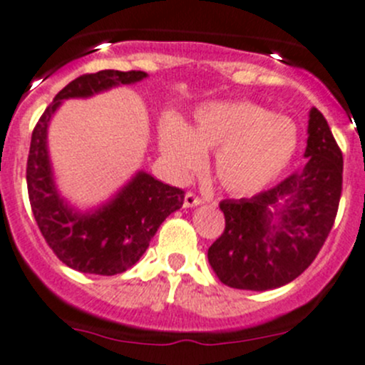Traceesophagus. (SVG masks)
<instances>
[{"instance_id": "1", "label": "esophagus", "mask_w": 365, "mask_h": 365, "mask_svg": "<svg viewBox=\"0 0 365 365\" xmlns=\"http://www.w3.org/2000/svg\"><path fill=\"white\" fill-rule=\"evenodd\" d=\"M200 205H203V200H201L200 196H196V194L187 192L185 197H183V206H185V208H194V206Z\"/></svg>"}]
</instances>
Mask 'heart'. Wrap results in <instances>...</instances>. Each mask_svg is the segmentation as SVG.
Here are the masks:
<instances>
[{
  "label": "heart",
  "instance_id": "heart-1",
  "mask_svg": "<svg viewBox=\"0 0 365 365\" xmlns=\"http://www.w3.org/2000/svg\"><path fill=\"white\" fill-rule=\"evenodd\" d=\"M159 143L180 175L197 171L205 152L215 150L220 183L233 192L252 194L288 168L297 152L298 132L288 118L252 102H212L197 109L192 128L178 118L165 116Z\"/></svg>",
  "mask_w": 365,
  "mask_h": 365
}]
</instances>
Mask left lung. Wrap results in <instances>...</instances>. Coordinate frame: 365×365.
Wrapping results in <instances>:
<instances>
[{
  "label": "left lung",
  "mask_w": 365,
  "mask_h": 365,
  "mask_svg": "<svg viewBox=\"0 0 365 365\" xmlns=\"http://www.w3.org/2000/svg\"><path fill=\"white\" fill-rule=\"evenodd\" d=\"M307 164L252 197L224 200V233L208 261L230 288L267 292L297 279L318 256L336 220L342 153L325 116L309 111Z\"/></svg>",
  "instance_id": "8db88e82"
}]
</instances>
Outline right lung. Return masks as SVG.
Instances as JSON below:
<instances>
[{
  "label": "right lung",
  "instance_id": "right-lung-1",
  "mask_svg": "<svg viewBox=\"0 0 365 365\" xmlns=\"http://www.w3.org/2000/svg\"><path fill=\"white\" fill-rule=\"evenodd\" d=\"M146 77L141 70H101L77 77L54 97L31 134L26 182L33 215L54 254L83 274L114 275L138 263L165 217L182 208L183 190L138 171L106 203L83 212L56 187L47 148L49 123L63 101L93 97Z\"/></svg>",
  "mask_w": 365,
  "mask_h": 365
}]
</instances>
